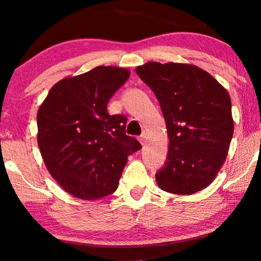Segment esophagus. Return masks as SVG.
I'll return each instance as SVG.
<instances>
[{
	"label": "esophagus",
	"mask_w": 261,
	"mask_h": 261,
	"mask_svg": "<svg viewBox=\"0 0 261 261\" xmlns=\"http://www.w3.org/2000/svg\"><path fill=\"white\" fill-rule=\"evenodd\" d=\"M140 142H141L142 145H146V142H147V134H146V132H144V133L141 134Z\"/></svg>",
	"instance_id": "esophagus-1"
}]
</instances>
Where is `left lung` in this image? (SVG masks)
Returning a JSON list of instances; mask_svg holds the SVG:
<instances>
[{
  "instance_id": "obj_1",
  "label": "left lung",
  "mask_w": 261,
  "mask_h": 261,
  "mask_svg": "<svg viewBox=\"0 0 261 261\" xmlns=\"http://www.w3.org/2000/svg\"><path fill=\"white\" fill-rule=\"evenodd\" d=\"M135 71L156 96L170 140L158 187L176 195L203 190L224 164L234 133L229 94L191 64L148 62Z\"/></svg>"
}]
</instances>
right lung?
<instances>
[{
	"label": "right lung",
	"instance_id": "obj_1",
	"mask_svg": "<svg viewBox=\"0 0 261 261\" xmlns=\"http://www.w3.org/2000/svg\"><path fill=\"white\" fill-rule=\"evenodd\" d=\"M129 70L97 66L51 88L38 110V145L48 172L62 189L84 201L116 191L128 155L141 148L126 135L127 117L107 105Z\"/></svg>",
	"mask_w": 261,
	"mask_h": 261
}]
</instances>
